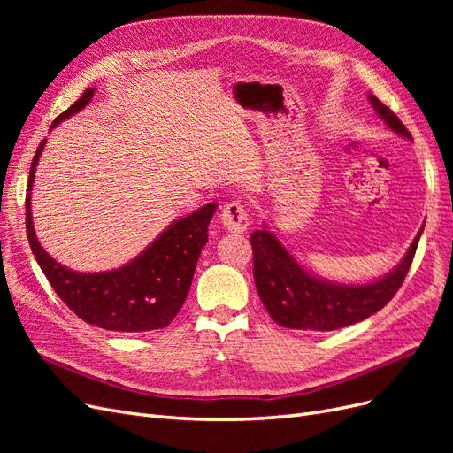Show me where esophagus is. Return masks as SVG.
<instances>
[{"label":"esophagus","instance_id":"obj_1","mask_svg":"<svg viewBox=\"0 0 453 453\" xmlns=\"http://www.w3.org/2000/svg\"><path fill=\"white\" fill-rule=\"evenodd\" d=\"M221 221L228 232H234V234H243L250 228V215L245 211L242 202L234 200L226 203L221 213Z\"/></svg>","mask_w":453,"mask_h":453}]
</instances>
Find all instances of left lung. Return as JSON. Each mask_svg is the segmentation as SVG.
<instances>
[{"instance_id": "left-lung-1", "label": "left lung", "mask_w": 453, "mask_h": 453, "mask_svg": "<svg viewBox=\"0 0 453 453\" xmlns=\"http://www.w3.org/2000/svg\"><path fill=\"white\" fill-rule=\"evenodd\" d=\"M376 115L401 138L412 134L389 107L368 94ZM423 226L403 260L386 276L368 283H338L310 272L285 248L265 223L251 234L253 276L257 293L270 318L281 326L298 331H334L363 321L380 311L399 291L421 238Z\"/></svg>"}]
</instances>
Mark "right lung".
Segmentation results:
<instances>
[{
  "label": "right lung",
  "mask_w": 453,
  "mask_h": 453,
  "mask_svg": "<svg viewBox=\"0 0 453 453\" xmlns=\"http://www.w3.org/2000/svg\"><path fill=\"white\" fill-rule=\"evenodd\" d=\"M94 92L96 88H87L70 109L54 119L50 130L62 120L83 111ZM45 143L47 140L39 143L30 168L26 190V232L37 265L54 293L81 319L105 331L145 333L168 326L188 295L200 251L208 243V226L215 215L217 202L175 219L127 265L105 272L72 270L57 263L41 248L34 228L32 187Z\"/></svg>",
  "instance_id": "obj_1"
}]
</instances>
